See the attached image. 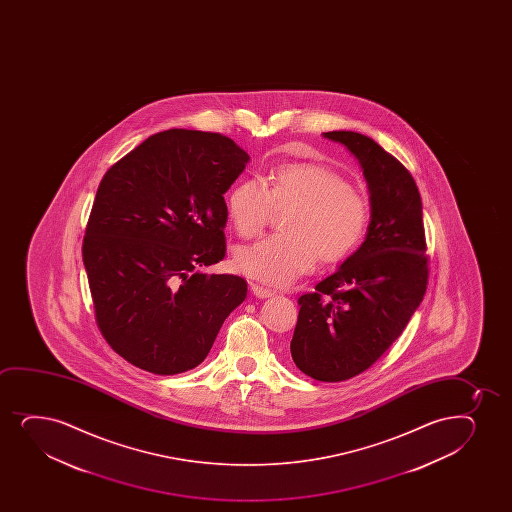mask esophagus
Segmentation results:
<instances>
[{
    "label": "esophagus",
    "instance_id": "esophagus-1",
    "mask_svg": "<svg viewBox=\"0 0 512 512\" xmlns=\"http://www.w3.org/2000/svg\"><path fill=\"white\" fill-rule=\"evenodd\" d=\"M251 292H253L258 299H266V297L273 295L271 288L261 287L258 283H251Z\"/></svg>",
    "mask_w": 512,
    "mask_h": 512
}]
</instances>
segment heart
Returning <instances> with one entry per match:
<instances>
[{"mask_svg": "<svg viewBox=\"0 0 512 512\" xmlns=\"http://www.w3.org/2000/svg\"><path fill=\"white\" fill-rule=\"evenodd\" d=\"M227 218L235 234L251 239L287 210L285 232L237 247L234 265L247 277L285 285L311 270L318 258L338 263L352 256L369 232L371 203L340 172L318 162H283L261 179L230 189Z\"/></svg>", "mask_w": 512, "mask_h": 512, "instance_id": "b5f03b06", "label": "heart"}]
</instances>
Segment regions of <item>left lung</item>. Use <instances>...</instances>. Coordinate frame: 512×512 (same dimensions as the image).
<instances>
[{"instance_id": "1", "label": "left lung", "mask_w": 512, "mask_h": 512, "mask_svg": "<svg viewBox=\"0 0 512 512\" xmlns=\"http://www.w3.org/2000/svg\"><path fill=\"white\" fill-rule=\"evenodd\" d=\"M359 159L371 191L372 220L357 253L300 295L290 353L316 381L359 376L403 333L429 285L422 198L400 160L369 136L328 131Z\"/></svg>"}]
</instances>
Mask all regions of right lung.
<instances>
[{
  "label": "right lung",
  "instance_id": "obj_1",
  "mask_svg": "<svg viewBox=\"0 0 512 512\" xmlns=\"http://www.w3.org/2000/svg\"><path fill=\"white\" fill-rule=\"evenodd\" d=\"M247 160L229 136L165 130L100 181L82 244L95 321L143 371L172 376L200 365L246 299L244 278L200 270L225 258L224 193Z\"/></svg>",
  "mask_w": 512,
  "mask_h": 512
}]
</instances>
